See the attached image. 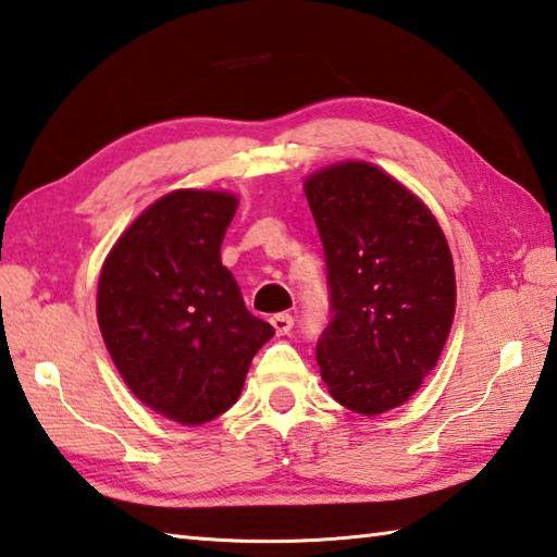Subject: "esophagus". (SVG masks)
I'll return each mask as SVG.
<instances>
[{
	"mask_svg": "<svg viewBox=\"0 0 557 557\" xmlns=\"http://www.w3.org/2000/svg\"><path fill=\"white\" fill-rule=\"evenodd\" d=\"M272 321V329L277 331V336H287L295 326V319H292V313H275V317L270 319Z\"/></svg>",
	"mask_w": 557,
	"mask_h": 557,
	"instance_id": "1",
	"label": "esophagus"
}]
</instances>
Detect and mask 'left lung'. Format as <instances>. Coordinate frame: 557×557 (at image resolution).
<instances>
[{
  "instance_id": "obj_1",
  "label": "left lung",
  "mask_w": 557,
  "mask_h": 557,
  "mask_svg": "<svg viewBox=\"0 0 557 557\" xmlns=\"http://www.w3.org/2000/svg\"><path fill=\"white\" fill-rule=\"evenodd\" d=\"M305 189L329 280L321 377L343 407L375 417L407 401L446 346L450 248L431 211L375 165H331Z\"/></svg>"
}]
</instances>
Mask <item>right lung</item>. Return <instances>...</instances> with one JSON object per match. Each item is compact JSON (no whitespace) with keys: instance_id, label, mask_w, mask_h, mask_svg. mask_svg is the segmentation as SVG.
I'll list each match as a JSON object with an SVG mask.
<instances>
[{"instance_id":"1","label":"right lung","mask_w":557,"mask_h":557,"mask_svg":"<svg viewBox=\"0 0 557 557\" xmlns=\"http://www.w3.org/2000/svg\"><path fill=\"white\" fill-rule=\"evenodd\" d=\"M236 207L226 191H170L126 228L99 275L97 319L121 377L187 426L240 397L252 356L275 336L221 265Z\"/></svg>"}]
</instances>
